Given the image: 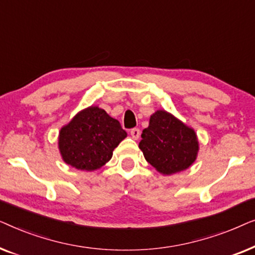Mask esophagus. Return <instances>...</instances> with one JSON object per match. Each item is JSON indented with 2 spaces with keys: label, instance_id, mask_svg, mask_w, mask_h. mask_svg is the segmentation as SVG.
<instances>
[{
  "label": "esophagus",
  "instance_id": "1",
  "mask_svg": "<svg viewBox=\"0 0 255 255\" xmlns=\"http://www.w3.org/2000/svg\"><path fill=\"white\" fill-rule=\"evenodd\" d=\"M130 134L132 138L137 140V139L140 137V130H139V128H132V130L130 131Z\"/></svg>",
  "mask_w": 255,
  "mask_h": 255
}]
</instances>
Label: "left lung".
Segmentation results:
<instances>
[{
    "instance_id": "8db88e82",
    "label": "left lung",
    "mask_w": 255,
    "mask_h": 255,
    "mask_svg": "<svg viewBox=\"0 0 255 255\" xmlns=\"http://www.w3.org/2000/svg\"><path fill=\"white\" fill-rule=\"evenodd\" d=\"M146 161L162 175L182 172L197 158L200 142L193 128L166 110H156L139 142Z\"/></svg>"
}]
</instances>
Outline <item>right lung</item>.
<instances>
[{
  "label": "right lung",
  "instance_id": "right-lung-1",
  "mask_svg": "<svg viewBox=\"0 0 255 255\" xmlns=\"http://www.w3.org/2000/svg\"><path fill=\"white\" fill-rule=\"evenodd\" d=\"M128 133L120 122L97 106L79 111L59 131L58 147L67 165L93 172L103 167Z\"/></svg>",
  "mask_w": 255,
  "mask_h": 255
}]
</instances>
